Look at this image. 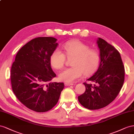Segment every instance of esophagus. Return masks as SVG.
I'll return each mask as SVG.
<instances>
[{"instance_id": "esophagus-1", "label": "esophagus", "mask_w": 134, "mask_h": 134, "mask_svg": "<svg viewBox=\"0 0 134 134\" xmlns=\"http://www.w3.org/2000/svg\"><path fill=\"white\" fill-rule=\"evenodd\" d=\"M64 85L66 86H71V85H74V84L72 83H69V82H65Z\"/></svg>"}]
</instances>
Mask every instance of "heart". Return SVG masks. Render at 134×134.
Instances as JSON below:
<instances>
[{
    "mask_svg": "<svg viewBox=\"0 0 134 134\" xmlns=\"http://www.w3.org/2000/svg\"><path fill=\"white\" fill-rule=\"evenodd\" d=\"M64 54L59 49L53 51L50 57V62L57 70L62 69L67 58H73L72 67L66 68L59 75V80L66 82H72L81 77L83 74L88 76L97 71L100 63V54L94 49L80 40L68 42L63 47Z\"/></svg>",
    "mask_w": 134,
    "mask_h": 134,
    "instance_id": "heart-1",
    "label": "heart"
}]
</instances>
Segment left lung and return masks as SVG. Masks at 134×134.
I'll use <instances>...</instances> for the list:
<instances>
[{"label":"left lung","mask_w":134,"mask_h":134,"mask_svg":"<svg viewBox=\"0 0 134 134\" xmlns=\"http://www.w3.org/2000/svg\"><path fill=\"white\" fill-rule=\"evenodd\" d=\"M97 44L100 49V65L93 76L87 80L89 82L83 83L85 91L78 97L80 104L90 110L104 108L112 102L125 80V67L120 53L102 38H98Z\"/></svg>","instance_id":"8db88e82"}]
</instances>
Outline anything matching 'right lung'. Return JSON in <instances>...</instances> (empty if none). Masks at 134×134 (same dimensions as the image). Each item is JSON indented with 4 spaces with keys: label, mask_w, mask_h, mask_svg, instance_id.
Wrapping results in <instances>:
<instances>
[{
    "label": "right lung",
    "mask_w": 134,
    "mask_h": 134,
    "mask_svg": "<svg viewBox=\"0 0 134 134\" xmlns=\"http://www.w3.org/2000/svg\"><path fill=\"white\" fill-rule=\"evenodd\" d=\"M53 37H38L26 44L17 53L10 70L12 90L30 109L45 112L58 102L63 82H49L56 76L50 57L58 44Z\"/></svg>",
    "instance_id": "add662e5"
}]
</instances>
